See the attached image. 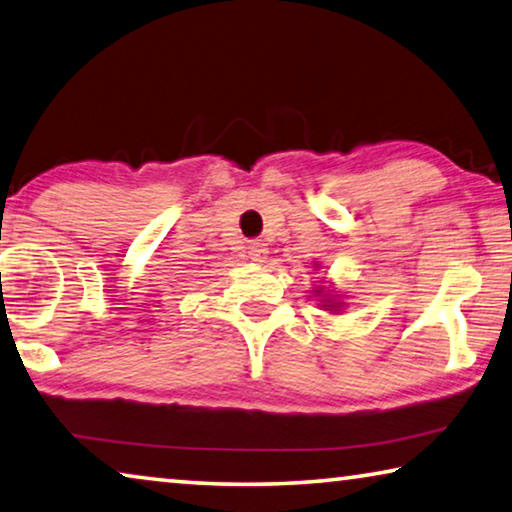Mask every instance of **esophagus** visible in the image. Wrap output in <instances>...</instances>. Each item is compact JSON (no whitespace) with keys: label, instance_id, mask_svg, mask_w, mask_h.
<instances>
[{"label":"esophagus","instance_id":"obj_1","mask_svg":"<svg viewBox=\"0 0 512 512\" xmlns=\"http://www.w3.org/2000/svg\"><path fill=\"white\" fill-rule=\"evenodd\" d=\"M248 255L253 262H264L266 255H269V248H266V243H262V241H250Z\"/></svg>","mask_w":512,"mask_h":512}]
</instances>
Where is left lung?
I'll return each mask as SVG.
<instances>
[{
	"label": "left lung",
	"mask_w": 512,
	"mask_h": 512,
	"mask_svg": "<svg viewBox=\"0 0 512 512\" xmlns=\"http://www.w3.org/2000/svg\"><path fill=\"white\" fill-rule=\"evenodd\" d=\"M319 294H321V291H319ZM326 307H330V305H326Z\"/></svg>",
	"instance_id": "left-lung-1"
}]
</instances>
